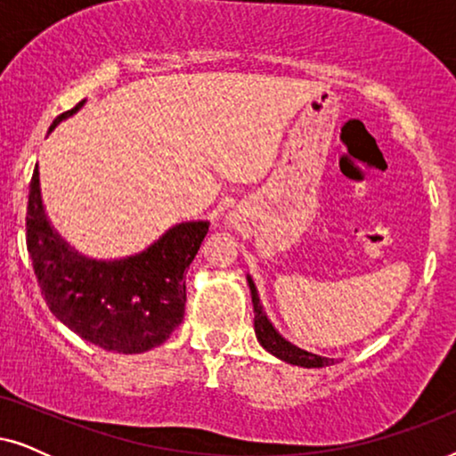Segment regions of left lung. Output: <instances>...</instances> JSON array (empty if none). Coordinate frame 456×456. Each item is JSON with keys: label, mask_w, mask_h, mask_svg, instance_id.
Returning <instances> with one entry per match:
<instances>
[{"label": "left lung", "mask_w": 456, "mask_h": 456, "mask_svg": "<svg viewBox=\"0 0 456 456\" xmlns=\"http://www.w3.org/2000/svg\"><path fill=\"white\" fill-rule=\"evenodd\" d=\"M248 286H251V297H253V309H255V334H257V340L261 342V346L267 348L272 354L276 357L289 361L292 365H301V367H326L332 365L334 359H326L320 357V354H311L307 351H301L290 342H286L282 336H280L273 326L267 320L264 314V307L259 303V295L257 289H255L253 280L248 278Z\"/></svg>", "instance_id": "obj_1"}]
</instances>
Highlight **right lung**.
I'll return each mask as SVG.
<instances>
[{"label":"right lung","mask_w":456,"mask_h":456,"mask_svg":"<svg viewBox=\"0 0 456 456\" xmlns=\"http://www.w3.org/2000/svg\"><path fill=\"white\" fill-rule=\"evenodd\" d=\"M83 103L60 114L49 130ZM208 230V222H184L134 257L91 261L49 226L37 166L28 184L27 248L41 295L61 323L105 351L145 353L170 338L184 317V272Z\"/></svg>","instance_id":"1"}]
</instances>
